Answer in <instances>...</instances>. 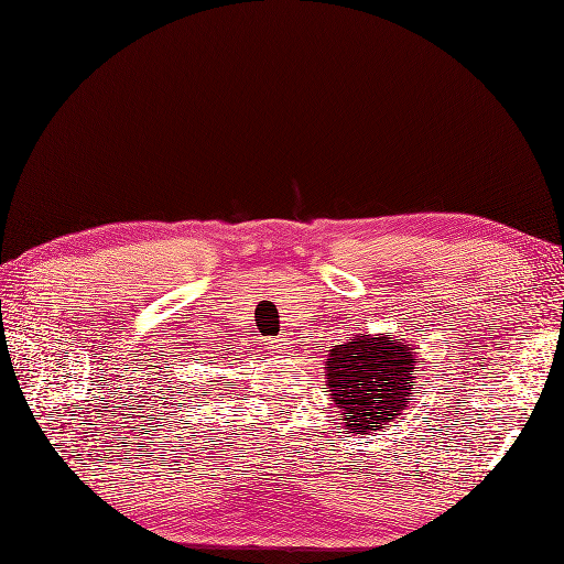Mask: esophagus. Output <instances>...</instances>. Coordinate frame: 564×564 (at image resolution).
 Instances as JSON below:
<instances>
[{"label": "esophagus", "instance_id": "34e87169", "mask_svg": "<svg viewBox=\"0 0 564 564\" xmlns=\"http://www.w3.org/2000/svg\"><path fill=\"white\" fill-rule=\"evenodd\" d=\"M272 343V347L279 351V354H283V351H288V343L283 340V338H276V340H270Z\"/></svg>", "mask_w": 564, "mask_h": 564}]
</instances>
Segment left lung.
I'll return each instance as SVG.
<instances>
[{"label": "left lung", "instance_id": "obj_1", "mask_svg": "<svg viewBox=\"0 0 564 564\" xmlns=\"http://www.w3.org/2000/svg\"><path fill=\"white\" fill-rule=\"evenodd\" d=\"M327 387L349 434H370L400 416L416 387V351L389 336L349 338L327 359Z\"/></svg>", "mask_w": 564, "mask_h": 564}]
</instances>
